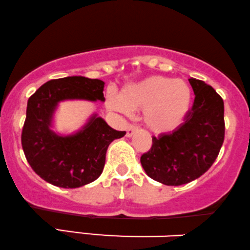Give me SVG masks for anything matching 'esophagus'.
I'll return each mask as SVG.
<instances>
[{"label": "esophagus", "instance_id": "34e87169", "mask_svg": "<svg viewBox=\"0 0 250 250\" xmlns=\"http://www.w3.org/2000/svg\"><path fill=\"white\" fill-rule=\"evenodd\" d=\"M138 131V127L136 125H133V124H130L127 126V128H126V137H132L133 136L134 133H136V132Z\"/></svg>", "mask_w": 250, "mask_h": 250}]
</instances>
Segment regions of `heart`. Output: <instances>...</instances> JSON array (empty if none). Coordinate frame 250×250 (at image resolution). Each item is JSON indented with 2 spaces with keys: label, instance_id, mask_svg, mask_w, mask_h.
Segmentation results:
<instances>
[{
  "label": "heart",
  "instance_id": "1",
  "mask_svg": "<svg viewBox=\"0 0 250 250\" xmlns=\"http://www.w3.org/2000/svg\"><path fill=\"white\" fill-rule=\"evenodd\" d=\"M192 87L183 79L152 76L106 97L108 110L130 114L144 110V123L154 133H168L183 124L192 105Z\"/></svg>",
  "mask_w": 250,
  "mask_h": 250
}]
</instances>
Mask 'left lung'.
Masks as SVG:
<instances>
[{"instance_id":"8db88e82","label":"left lung","mask_w":250,"mask_h":250,"mask_svg":"<svg viewBox=\"0 0 250 250\" xmlns=\"http://www.w3.org/2000/svg\"><path fill=\"white\" fill-rule=\"evenodd\" d=\"M194 103L184 123L171 133L152 138L140 158L146 174L167 186H180L201 177L218 158L225 139L224 101L210 85L189 78Z\"/></svg>"}]
</instances>
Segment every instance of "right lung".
Listing matches in <instances>:
<instances>
[{
	"mask_svg": "<svg viewBox=\"0 0 250 250\" xmlns=\"http://www.w3.org/2000/svg\"><path fill=\"white\" fill-rule=\"evenodd\" d=\"M104 82L71 76L46 82L28 101L22 130V147L29 165L46 183L62 188H77L102 174L108 145L124 137L104 119L90 118L81 131L60 136L51 130L58 103L67 99L104 102Z\"/></svg>",
	"mask_w": 250,
	"mask_h": 250,
	"instance_id": "right-lung-1",
	"label": "right lung"
}]
</instances>
